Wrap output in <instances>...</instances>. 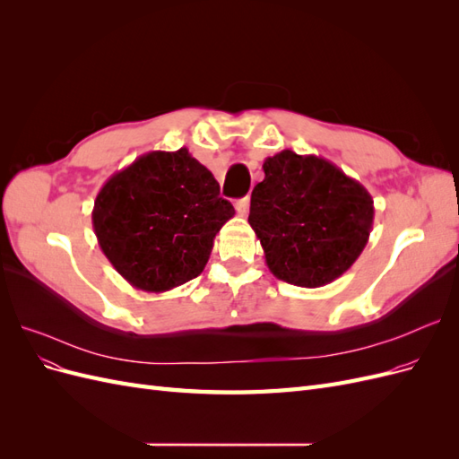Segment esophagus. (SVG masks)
Masks as SVG:
<instances>
[{
  "instance_id": "obj_1",
  "label": "esophagus",
  "mask_w": 459,
  "mask_h": 459,
  "mask_svg": "<svg viewBox=\"0 0 459 459\" xmlns=\"http://www.w3.org/2000/svg\"><path fill=\"white\" fill-rule=\"evenodd\" d=\"M248 206H251V199L243 197L238 203H235V211H238L239 216H247L248 214Z\"/></svg>"
}]
</instances>
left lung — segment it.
Masks as SVG:
<instances>
[{"mask_svg": "<svg viewBox=\"0 0 459 459\" xmlns=\"http://www.w3.org/2000/svg\"><path fill=\"white\" fill-rule=\"evenodd\" d=\"M248 224L266 266L297 287L335 281L362 255L373 226L369 191L339 166L285 149L262 164Z\"/></svg>", "mask_w": 459, "mask_h": 459, "instance_id": "1", "label": "left lung"}]
</instances>
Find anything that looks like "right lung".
I'll list each match as a JSON object with an SVG mask.
<instances>
[{"label": "right lung", "instance_id": "right-lung-1", "mask_svg": "<svg viewBox=\"0 0 459 459\" xmlns=\"http://www.w3.org/2000/svg\"><path fill=\"white\" fill-rule=\"evenodd\" d=\"M235 211L186 147L151 151L110 176L95 197L93 231L132 287L164 293L197 277Z\"/></svg>", "mask_w": 459, "mask_h": 459}]
</instances>
